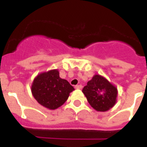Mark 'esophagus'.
I'll list each match as a JSON object with an SVG mask.
<instances>
[{
    "instance_id": "esophagus-1",
    "label": "esophagus",
    "mask_w": 147,
    "mask_h": 147,
    "mask_svg": "<svg viewBox=\"0 0 147 147\" xmlns=\"http://www.w3.org/2000/svg\"><path fill=\"white\" fill-rule=\"evenodd\" d=\"M75 88H76V89H82V86L81 85H77L75 86Z\"/></svg>"
}]
</instances>
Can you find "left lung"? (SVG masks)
Wrapping results in <instances>:
<instances>
[{
	"instance_id": "obj_1",
	"label": "left lung",
	"mask_w": 147,
	"mask_h": 147,
	"mask_svg": "<svg viewBox=\"0 0 147 147\" xmlns=\"http://www.w3.org/2000/svg\"><path fill=\"white\" fill-rule=\"evenodd\" d=\"M82 92L90 105L97 111H107L117 102V88L100 75H94L88 82Z\"/></svg>"
}]
</instances>
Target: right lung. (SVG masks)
Returning <instances> with one entry per match:
<instances>
[{"instance_id":"add662e5","label":"right lung","mask_w":147,"mask_h":147,"mask_svg":"<svg viewBox=\"0 0 147 147\" xmlns=\"http://www.w3.org/2000/svg\"><path fill=\"white\" fill-rule=\"evenodd\" d=\"M74 90L68 81L60 78L58 69L38 74L31 85V92L36 101L49 110L61 107Z\"/></svg>"}]
</instances>
